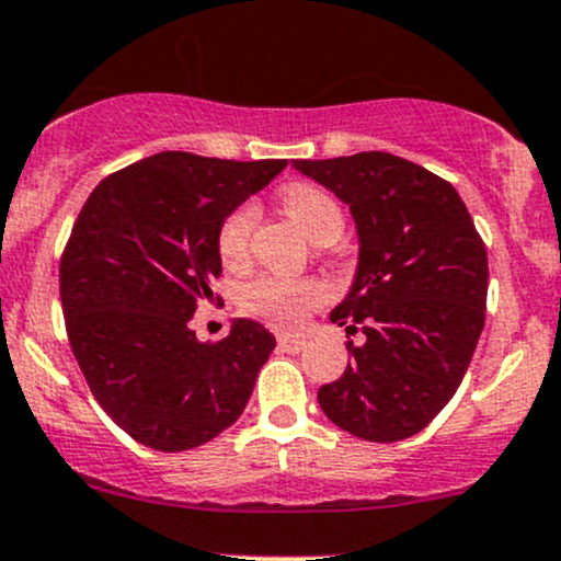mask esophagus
Here are the masks:
<instances>
[{"label":"esophagus","instance_id":"esophagus-1","mask_svg":"<svg viewBox=\"0 0 561 561\" xmlns=\"http://www.w3.org/2000/svg\"><path fill=\"white\" fill-rule=\"evenodd\" d=\"M278 347L283 352H299L305 347V339L301 336H278Z\"/></svg>","mask_w":561,"mask_h":561}]
</instances>
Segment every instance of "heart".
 Instances as JSON below:
<instances>
[{
	"label": "heart",
	"mask_w": 561,
	"mask_h": 561,
	"mask_svg": "<svg viewBox=\"0 0 561 561\" xmlns=\"http://www.w3.org/2000/svg\"><path fill=\"white\" fill-rule=\"evenodd\" d=\"M280 204L314 243L323 241L331 232H342L344 228V217L336 201L320 187L307 185V182L288 185L280 193ZM254 222L256 209L251 204L238 206L222 219L217 230V254L225 267H238V264L247 262ZM325 297L329 294H325L323 283L310 278H260L251 280L241 291V307L243 312L254 314L273 329L299 331L310 320V314L323 305Z\"/></svg>",
	"instance_id": "obj_1"
}]
</instances>
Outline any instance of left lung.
Returning <instances> with one entry per match:
<instances>
[{
	"instance_id": "1",
	"label": "left lung",
	"mask_w": 561,
	"mask_h": 561,
	"mask_svg": "<svg viewBox=\"0 0 561 561\" xmlns=\"http://www.w3.org/2000/svg\"><path fill=\"white\" fill-rule=\"evenodd\" d=\"M350 206L357 270L331 320L360 344L318 402L339 430L370 443L413 437L448 405L484 325L488 249L450 182L368 150L294 161Z\"/></svg>"
}]
</instances>
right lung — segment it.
Returning <instances> with one entry per match:
<instances>
[{
  "label": "right lung",
  "instance_id": "add662e5",
  "mask_svg": "<svg viewBox=\"0 0 561 561\" xmlns=\"http://www.w3.org/2000/svg\"><path fill=\"white\" fill-rule=\"evenodd\" d=\"M283 169L163 150L81 206L60 260L68 342L94 400L137 443L198 448L247 408L275 336L238 318L222 342H198L191 318L222 273V219Z\"/></svg>",
  "mask_w": 561,
  "mask_h": 561
}]
</instances>
